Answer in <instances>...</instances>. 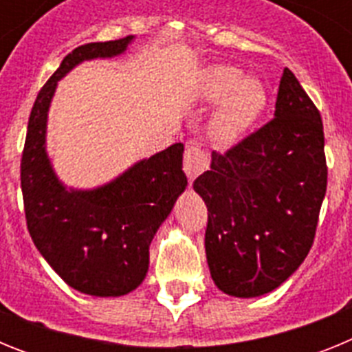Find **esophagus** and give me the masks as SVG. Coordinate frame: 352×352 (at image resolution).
Returning <instances> with one entry per match:
<instances>
[{
	"instance_id": "1",
	"label": "esophagus",
	"mask_w": 352,
	"mask_h": 352,
	"mask_svg": "<svg viewBox=\"0 0 352 352\" xmlns=\"http://www.w3.org/2000/svg\"><path fill=\"white\" fill-rule=\"evenodd\" d=\"M208 167V151L199 144L190 141L185 149V160H183V169L190 182H194L199 174H203Z\"/></svg>"
}]
</instances>
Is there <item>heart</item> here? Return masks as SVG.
Instances as JSON below:
<instances>
[{
	"label": "heart",
	"instance_id": "heart-1",
	"mask_svg": "<svg viewBox=\"0 0 352 352\" xmlns=\"http://www.w3.org/2000/svg\"><path fill=\"white\" fill-rule=\"evenodd\" d=\"M201 100L219 105L211 120V130L220 142L231 144L256 125L266 109L268 96L256 79H245L238 68L219 65L204 74Z\"/></svg>",
	"mask_w": 352,
	"mask_h": 352
}]
</instances>
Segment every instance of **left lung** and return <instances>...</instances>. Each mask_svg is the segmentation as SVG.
<instances>
[{
    "mask_svg": "<svg viewBox=\"0 0 352 352\" xmlns=\"http://www.w3.org/2000/svg\"><path fill=\"white\" fill-rule=\"evenodd\" d=\"M326 183L321 114L284 68L275 118L226 153L213 151L210 170L194 182L208 206L214 285L256 298L284 284L312 247Z\"/></svg>",
    "mask_w": 352,
    "mask_h": 352,
    "instance_id": "1",
    "label": "left lung"
}]
</instances>
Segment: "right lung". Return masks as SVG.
<instances>
[{
  "label": "right lung",
  "instance_id": "1",
  "mask_svg": "<svg viewBox=\"0 0 352 352\" xmlns=\"http://www.w3.org/2000/svg\"><path fill=\"white\" fill-rule=\"evenodd\" d=\"M132 40L129 35L86 43L65 56L31 109L21 160V188L33 243L70 287L89 296H123L141 285L151 239L188 183L182 169V142L139 160L91 190L67 188L52 169L45 133L58 80L82 61L123 54Z\"/></svg>",
  "mask_w": 352,
  "mask_h": 352
}]
</instances>
